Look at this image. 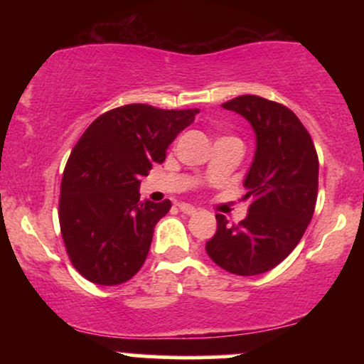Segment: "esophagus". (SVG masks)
Here are the masks:
<instances>
[{"label": "esophagus", "instance_id": "esophagus-1", "mask_svg": "<svg viewBox=\"0 0 364 364\" xmlns=\"http://www.w3.org/2000/svg\"><path fill=\"white\" fill-rule=\"evenodd\" d=\"M179 210L183 212V214H188V215H193L196 214V208L193 205H190V203H179Z\"/></svg>", "mask_w": 364, "mask_h": 364}]
</instances>
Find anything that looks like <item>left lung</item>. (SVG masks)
I'll return each instance as SVG.
<instances>
[{
	"instance_id": "obj_1",
	"label": "left lung",
	"mask_w": 364,
	"mask_h": 364,
	"mask_svg": "<svg viewBox=\"0 0 364 364\" xmlns=\"http://www.w3.org/2000/svg\"><path fill=\"white\" fill-rule=\"evenodd\" d=\"M223 107L250 121L257 152L245 179L248 215L231 224L217 214V231L205 250L228 272L258 275L301 241L316 205L318 156L308 129L284 104L248 94Z\"/></svg>"
}]
</instances>
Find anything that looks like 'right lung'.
I'll return each instance as SVG.
<instances>
[{
  "mask_svg": "<svg viewBox=\"0 0 364 364\" xmlns=\"http://www.w3.org/2000/svg\"><path fill=\"white\" fill-rule=\"evenodd\" d=\"M198 112L127 104L83 132L63 171L58 215L70 262L87 281L118 286L141 269L171 202H141L140 179Z\"/></svg>",
  "mask_w": 364,
  "mask_h": 364,
  "instance_id": "right-lung-1",
  "label": "right lung"
}]
</instances>
